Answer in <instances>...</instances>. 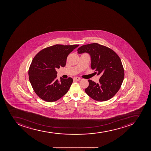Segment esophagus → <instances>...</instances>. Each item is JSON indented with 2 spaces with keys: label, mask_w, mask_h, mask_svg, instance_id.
Wrapping results in <instances>:
<instances>
[{
  "label": "esophagus",
  "mask_w": 151,
  "mask_h": 151,
  "mask_svg": "<svg viewBox=\"0 0 151 151\" xmlns=\"http://www.w3.org/2000/svg\"><path fill=\"white\" fill-rule=\"evenodd\" d=\"M73 80L74 81H79L81 80V78L79 77H75L74 78Z\"/></svg>",
  "instance_id": "34e87169"
}]
</instances>
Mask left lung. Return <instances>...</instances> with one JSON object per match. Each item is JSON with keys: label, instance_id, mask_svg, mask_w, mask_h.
Returning <instances> with one entry per match:
<instances>
[{"label": "left lung", "instance_id": "1", "mask_svg": "<svg viewBox=\"0 0 151 151\" xmlns=\"http://www.w3.org/2000/svg\"><path fill=\"white\" fill-rule=\"evenodd\" d=\"M77 51L79 54H89L91 68L101 76L98 83L88 80L86 93L98 101H106L114 96L121 86L124 76L123 65L117 54L110 48L96 43L81 46Z\"/></svg>", "mask_w": 151, "mask_h": 151}]
</instances>
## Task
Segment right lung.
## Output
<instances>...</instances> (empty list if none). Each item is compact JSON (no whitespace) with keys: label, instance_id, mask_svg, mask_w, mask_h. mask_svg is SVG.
<instances>
[{"label":"right lung","instance_id":"obj_1","mask_svg":"<svg viewBox=\"0 0 151 151\" xmlns=\"http://www.w3.org/2000/svg\"><path fill=\"white\" fill-rule=\"evenodd\" d=\"M79 46L56 44L43 49L34 58L28 70L29 79L35 93L42 100L55 101L68 92L73 79L60 77L58 81L55 69L64 67L68 55Z\"/></svg>","mask_w":151,"mask_h":151}]
</instances>
